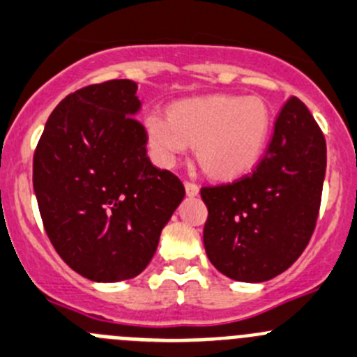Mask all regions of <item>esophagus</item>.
Returning <instances> with one entry per match:
<instances>
[{"instance_id": "esophagus-1", "label": "esophagus", "mask_w": 357, "mask_h": 357, "mask_svg": "<svg viewBox=\"0 0 357 357\" xmlns=\"http://www.w3.org/2000/svg\"><path fill=\"white\" fill-rule=\"evenodd\" d=\"M185 192H188V196H196L199 192V188L198 184H195V182H185Z\"/></svg>"}]
</instances>
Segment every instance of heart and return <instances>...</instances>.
<instances>
[{
    "label": "heart",
    "mask_w": 357,
    "mask_h": 357,
    "mask_svg": "<svg viewBox=\"0 0 357 357\" xmlns=\"http://www.w3.org/2000/svg\"><path fill=\"white\" fill-rule=\"evenodd\" d=\"M271 124V110L263 98L231 94L182 101L169 115L151 112L144 121L155 162L169 168L191 145L202 168L215 178L252 169L270 140Z\"/></svg>",
    "instance_id": "1"
}]
</instances>
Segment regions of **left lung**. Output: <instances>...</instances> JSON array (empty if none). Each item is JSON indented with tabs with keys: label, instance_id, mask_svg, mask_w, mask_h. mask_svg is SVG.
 Returning <instances> with one entry per match:
<instances>
[{
	"label": "left lung",
	"instance_id": "8db88e82",
	"mask_svg": "<svg viewBox=\"0 0 357 357\" xmlns=\"http://www.w3.org/2000/svg\"><path fill=\"white\" fill-rule=\"evenodd\" d=\"M324 173V135L303 101L291 96L256 168L229 184L202 188L210 263L240 282L286 271L310 242Z\"/></svg>",
	"mask_w": 357,
	"mask_h": 357
}]
</instances>
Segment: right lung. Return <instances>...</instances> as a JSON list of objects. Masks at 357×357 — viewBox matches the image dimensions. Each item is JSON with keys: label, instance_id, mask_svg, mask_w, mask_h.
Masks as SVG:
<instances>
[{"label": "right lung", "instance_id": "right-lung-1", "mask_svg": "<svg viewBox=\"0 0 357 357\" xmlns=\"http://www.w3.org/2000/svg\"><path fill=\"white\" fill-rule=\"evenodd\" d=\"M133 80L68 94L50 114L35 158L33 188L61 259L94 282H119L151 263L184 184L147 155Z\"/></svg>", "mask_w": 357, "mask_h": 357}]
</instances>
